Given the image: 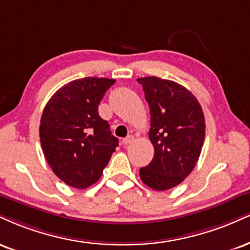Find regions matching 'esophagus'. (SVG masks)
Listing matches in <instances>:
<instances>
[{
    "mask_svg": "<svg viewBox=\"0 0 250 250\" xmlns=\"http://www.w3.org/2000/svg\"><path fill=\"white\" fill-rule=\"evenodd\" d=\"M133 141H134V136L129 135V136H127L125 138H123L122 143H123V146H128V144L133 143Z\"/></svg>",
    "mask_w": 250,
    "mask_h": 250,
    "instance_id": "34e87169",
    "label": "esophagus"
}]
</instances>
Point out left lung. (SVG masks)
<instances>
[{
    "instance_id": "8db88e82",
    "label": "left lung",
    "mask_w": 250,
    "mask_h": 250,
    "mask_svg": "<svg viewBox=\"0 0 250 250\" xmlns=\"http://www.w3.org/2000/svg\"><path fill=\"white\" fill-rule=\"evenodd\" d=\"M150 108L149 138L155 154L140 177L149 188L167 191L192 172L205 140V117L184 86L157 77L138 78Z\"/></svg>"
}]
</instances>
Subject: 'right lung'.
<instances>
[{
  "label": "right lung",
  "mask_w": 250,
  "mask_h": 250,
  "mask_svg": "<svg viewBox=\"0 0 250 250\" xmlns=\"http://www.w3.org/2000/svg\"><path fill=\"white\" fill-rule=\"evenodd\" d=\"M108 78L73 80L51 96L42 114L39 137L45 158L60 180L86 188L99 180L119 140L99 115Z\"/></svg>",
  "instance_id": "obj_1"
}]
</instances>
